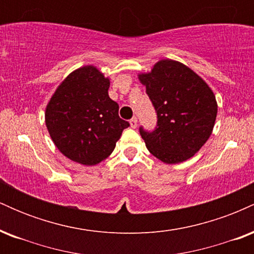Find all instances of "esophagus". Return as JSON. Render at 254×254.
I'll return each instance as SVG.
<instances>
[{"instance_id":"esophagus-1","label":"esophagus","mask_w":254,"mask_h":254,"mask_svg":"<svg viewBox=\"0 0 254 254\" xmlns=\"http://www.w3.org/2000/svg\"><path fill=\"white\" fill-rule=\"evenodd\" d=\"M130 125H131V127H133V129L137 127V118L136 117H132L130 119Z\"/></svg>"}]
</instances>
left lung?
Segmentation results:
<instances>
[{
	"label": "left lung",
	"instance_id": "left-lung-1",
	"mask_svg": "<svg viewBox=\"0 0 254 254\" xmlns=\"http://www.w3.org/2000/svg\"><path fill=\"white\" fill-rule=\"evenodd\" d=\"M139 80L156 112L153 130L139 127L148 150L166 164L190 159L211 135L217 115L214 93L196 72L171 60L157 62Z\"/></svg>",
	"mask_w": 254,
	"mask_h": 254
}]
</instances>
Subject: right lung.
<instances>
[{
	"instance_id": "1",
	"label": "right lung",
	"mask_w": 254,
	"mask_h": 254,
	"mask_svg": "<svg viewBox=\"0 0 254 254\" xmlns=\"http://www.w3.org/2000/svg\"><path fill=\"white\" fill-rule=\"evenodd\" d=\"M110 81L95 66L71 72L61 83L46 107L45 123L63 155L92 166L106 159L129 122L118 115L109 97Z\"/></svg>"
}]
</instances>
